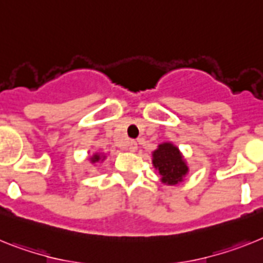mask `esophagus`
<instances>
[{
	"label": "esophagus",
	"mask_w": 263,
	"mask_h": 263,
	"mask_svg": "<svg viewBox=\"0 0 263 263\" xmlns=\"http://www.w3.org/2000/svg\"><path fill=\"white\" fill-rule=\"evenodd\" d=\"M128 149H129V152H136V151H138V143H136V141H134V140L129 141Z\"/></svg>",
	"instance_id": "obj_1"
}]
</instances>
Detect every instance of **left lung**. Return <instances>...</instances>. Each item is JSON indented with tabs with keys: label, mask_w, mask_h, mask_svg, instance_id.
I'll list each match as a JSON object with an SVG mask.
<instances>
[{
	"label": "left lung",
	"mask_w": 263,
	"mask_h": 263,
	"mask_svg": "<svg viewBox=\"0 0 263 263\" xmlns=\"http://www.w3.org/2000/svg\"><path fill=\"white\" fill-rule=\"evenodd\" d=\"M152 164L159 172L160 181L165 185H177L189 173L184 155L172 141H164L152 152Z\"/></svg>",
	"instance_id": "obj_1"
}]
</instances>
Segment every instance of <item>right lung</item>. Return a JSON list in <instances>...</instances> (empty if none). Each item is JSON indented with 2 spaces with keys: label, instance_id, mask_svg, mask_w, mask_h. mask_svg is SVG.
Here are the masks:
<instances>
[{
  "label": "right lung",
  "instance_id": "obj_1",
  "mask_svg": "<svg viewBox=\"0 0 263 263\" xmlns=\"http://www.w3.org/2000/svg\"><path fill=\"white\" fill-rule=\"evenodd\" d=\"M104 159H106V154H102V152H95V154H92L88 156V160H90L91 164L103 163Z\"/></svg>",
  "mask_w": 263,
  "mask_h": 263
}]
</instances>
